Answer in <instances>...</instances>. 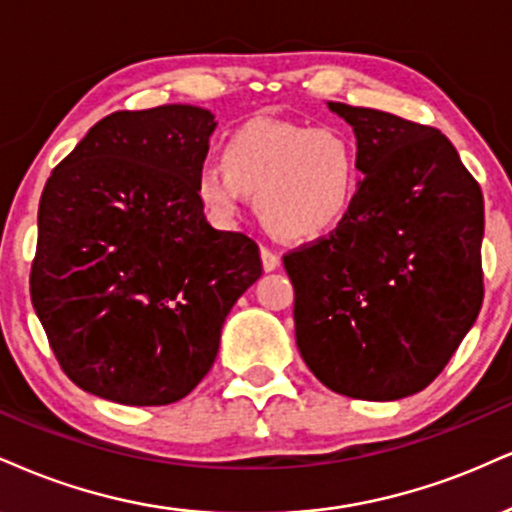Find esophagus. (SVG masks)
Returning <instances> with one entry per match:
<instances>
[{"label": "esophagus", "instance_id": "obj_1", "mask_svg": "<svg viewBox=\"0 0 512 512\" xmlns=\"http://www.w3.org/2000/svg\"><path fill=\"white\" fill-rule=\"evenodd\" d=\"M260 255H262V267H264V272H274V269H279V264H281L279 252L272 250V248H262Z\"/></svg>", "mask_w": 512, "mask_h": 512}]
</instances>
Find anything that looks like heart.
Returning <instances> with one entry per match:
<instances>
[{
  "label": "heart",
  "instance_id": "heart-1",
  "mask_svg": "<svg viewBox=\"0 0 512 512\" xmlns=\"http://www.w3.org/2000/svg\"><path fill=\"white\" fill-rule=\"evenodd\" d=\"M221 157L224 164H202L195 176L207 212L233 221L255 195L264 226L281 238L326 236L360 195V143L343 126L255 119L226 138Z\"/></svg>",
  "mask_w": 512,
  "mask_h": 512
}]
</instances>
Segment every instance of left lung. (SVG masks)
Returning a JSON list of instances; mask_svg holds the SVG:
<instances>
[{
  "label": "left lung",
  "instance_id": "1",
  "mask_svg": "<svg viewBox=\"0 0 512 512\" xmlns=\"http://www.w3.org/2000/svg\"><path fill=\"white\" fill-rule=\"evenodd\" d=\"M365 181L329 236L283 255L295 343L326 389L398 400L443 372L482 310L484 197L441 131L329 102Z\"/></svg>",
  "mask_w": 512,
  "mask_h": 512
}]
</instances>
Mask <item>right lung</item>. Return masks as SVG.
Instances as JSON below:
<instances>
[{
  "label": "right lung",
  "mask_w": 512,
  "mask_h": 512,
  "mask_svg": "<svg viewBox=\"0 0 512 512\" xmlns=\"http://www.w3.org/2000/svg\"><path fill=\"white\" fill-rule=\"evenodd\" d=\"M214 128L188 104L114 112L47 178L30 300L83 391L123 405L186 398L262 276L255 240L212 229L197 197Z\"/></svg>",
  "instance_id": "add662e5"
}]
</instances>
